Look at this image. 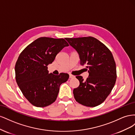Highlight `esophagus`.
I'll return each mask as SVG.
<instances>
[{
	"mask_svg": "<svg viewBox=\"0 0 135 135\" xmlns=\"http://www.w3.org/2000/svg\"><path fill=\"white\" fill-rule=\"evenodd\" d=\"M75 76H74V75H71V74H69V78H70V79H73V78H74Z\"/></svg>",
	"mask_w": 135,
	"mask_h": 135,
	"instance_id": "esophagus-1",
	"label": "esophagus"
}]
</instances>
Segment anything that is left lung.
Returning a JSON list of instances; mask_svg holds the SVG:
<instances>
[{"mask_svg":"<svg viewBox=\"0 0 135 135\" xmlns=\"http://www.w3.org/2000/svg\"><path fill=\"white\" fill-rule=\"evenodd\" d=\"M65 39L79 54L80 64L87 65L88 69L86 80L81 76H76L80 84L73 90L75 100L86 107L99 105L111 92L117 79L116 64L112 52L91 36Z\"/></svg>","mask_w":135,"mask_h":135,"instance_id":"left-lung-1","label":"left lung"}]
</instances>
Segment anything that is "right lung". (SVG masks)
<instances>
[{"label":"right lung","instance_id":"obj_1","mask_svg":"<svg viewBox=\"0 0 135 135\" xmlns=\"http://www.w3.org/2000/svg\"><path fill=\"white\" fill-rule=\"evenodd\" d=\"M68 46L64 39L41 37L20 54L15 65L16 82L23 96L35 107H46L54 103L60 85L68 80V74H49L47 67Z\"/></svg>","mask_w":135,"mask_h":135}]
</instances>
